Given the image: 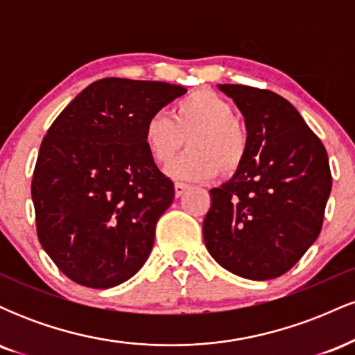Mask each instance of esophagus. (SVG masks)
Masks as SVG:
<instances>
[{
	"label": "esophagus",
	"instance_id": "34e87169",
	"mask_svg": "<svg viewBox=\"0 0 355 355\" xmlns=\"http://www.w3.org/2000/svg\"><path fill=\"white\" fill-rule=\"evenodd\" d=\"M190 187L187 185V183H175V197H182L183 193H185L187 190H189Z\"/></svg>",
	"mask_w": 355,
	"mask_h": 355
}]
</instances>
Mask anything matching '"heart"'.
I'll return each instance as SVG.
<instances>
[{
  "instance_id": "obj_1",
  "label": "heart",
  "mask_w": 355,
  "mask_h": 355,
  "mask_svg": "<svg viewBox=\"0 0 355 355\" xmlns=\"http://www.w3.org/2000/svg\"><path fill=\"white\" fill-rule=\"evenodd\" d=\"M180 160L168 166L177 180L203 182L218 172L232 175L245 162L247 130L234 116V108L211 89H197L173 105L172 113L157 112L146 118L144 144L157 165H166L185 145Z\"/></svg>"
}]
</instances>
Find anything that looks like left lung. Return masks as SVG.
<instances>
[{"label": "left lung", "mask_w": 355, "mask_h": 355, "mask_svg": "<svg viewBox=\"0 0 355 355\" xmlns=\"http://www.w3.org/2000/svg\"><path fill=\"white\" fill-rule=\"evenodd\" d=\"M245 118V162L210 190L207 250L250 280L284 275L315 242L332 189L322 141L287 100L268 89L217 85Z\"/></svg>", "instance_id": "1"}]
</instances>
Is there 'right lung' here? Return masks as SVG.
<instances>
[{"label":"right lung","mask_w":355,"mask_h":355,"mask_svg":"<svg viewBox=\"0 0 355 355\" xmlns=\"http://www.w3.org/2000/svg\"><path fill=\"white\" fill-rule=\"evenodd\" d=\"M185 93L164 81L98 80L44 135L31 182L36 230L73 282L110 288L144 267L175 197L146 152L144 126Z\"/></svg>","instance_id":"right-lung-1"}]
</instances>
